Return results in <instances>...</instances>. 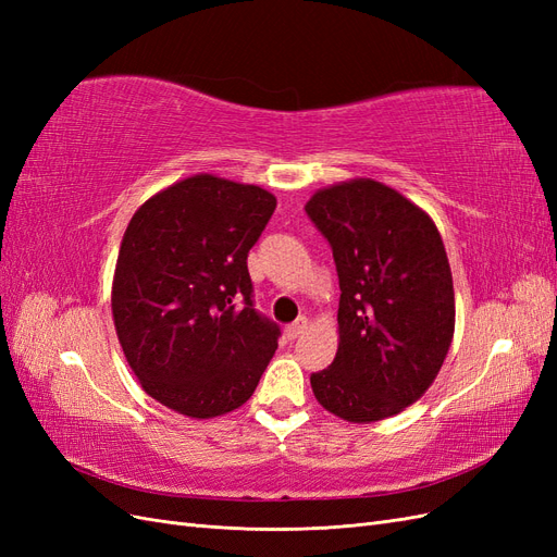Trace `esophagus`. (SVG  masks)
<instances>
[{
  "mask_svg": "<svg viewBox=\"0 0 557 557\" xmlns=\"http://www.w3.org/2000/svg\"><path fill=\"white\" fill-rule=\"evenodd\" d=\"M307 327H309V320L305 315H299L295 323H290L288 327H285V336H288V339H297V336L305 334Z\"/></svg>",
  "mask_w": 557,
  "mask_h": 557,
  "instance_id": "obj_1",
  "label": "esophagus"
}]
</instances>
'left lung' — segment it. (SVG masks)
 I'll return each instance as SVG.
<instances>
[{
	"mask_svg": "<svg viewBox=\"0 0 557 557\" xmlns=\"http://www.w3.org/2000/svg\"><path fill=\"white\" fill-rule=\"evenodd\" d=\"M307 215L339 274V348L311 374L315 399L350 423L407 409L440 374L455 327L450 267L440 230L379 181L318 190Z\"/></svg>",
	"mask_w": 557,
	"mask_h": 557,
	"instance_id": "left-lung-1",
	"label": "left lung"
}]
</instances>
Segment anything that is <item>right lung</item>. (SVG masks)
Returning <instances> with one entry per match:
<instances>
[{"label": "right lung", "mask_w": 557, "mask_h": 557, "mask_svg": "<svg viewBox=\"0 0 557 557\" xmlns=\"http://www.w3.org/2000/svg\"><path fill=\"white\" fill-rule=\"evenodd\" d=\"M274 209L276 197L258 185L201 174L132 215L113 320L132 372L164 407L213 418L258 387L281 327L256 309L246 260Z\"/></svg>", "instance_id": "add662e5"}]
</instances>
